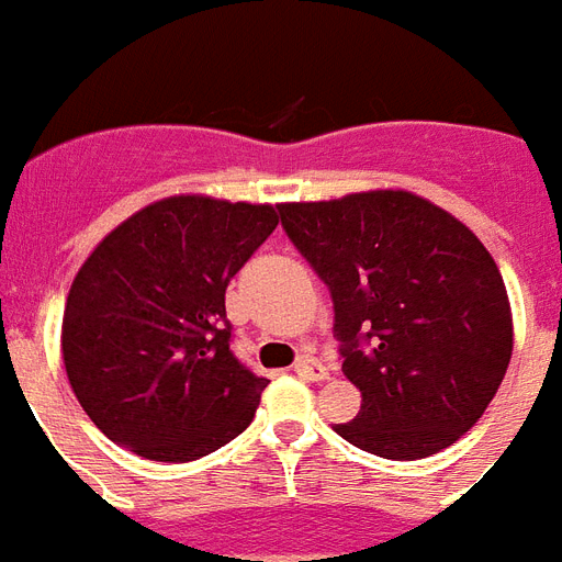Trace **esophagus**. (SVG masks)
I'll use <instances>...</instances> for the list:
<instances>
[{"label":"esophagus","instance_id":"1","mask_svg":"<svg viewBox=\"0 0 562 562\" xmlns=\"http://www.w3.org/2000/svg\"><path fill=\"white\" fill-rule=\"evenodd\" d=\"M293 371L299 376H304V380H313V383H322V380H327V368L322 366L316 357H299L295 359Z\"/></svg>","mask_w":562,"mask_h":562}]
</instances>
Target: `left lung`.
Instances as JSON below:
<instances>
[{"label":"left lung","instance_id":"1","mask_svg":"<svg viewBox=\"0 0 562 562\" xmlns=\"http://www.w3.org/2000/svg\"><path fill=\"white\" fill-rule=\"evenodd\" d=\"M281 226L334 299L342 371L362 394L334 429L380 459L447 450L491 406L514 351L496 260L412 191L284 203Z\"/></svg>","mask_w":562,"mask_h":562}]
</instances>
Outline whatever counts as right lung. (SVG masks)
Segmentation results:
<instances>
[{
    "label": "right lung",
    "mask_w": 562,
    "mask_h": 562,
    "mask_svg": "<svg viewBox=\"0 0 562 562\" xmlns=\"http://www.w3.org/2000/svg\"><path fill=\"white\" fill-rule=\"evenodd\" d=\"M276 209L165 196L83 260L63 310V366L110 441L182 464L252 424L269 380L228 351L226 286L276 232Z\"/></svg>",
    "instance_id": "obj_1"
}]
</instances>
